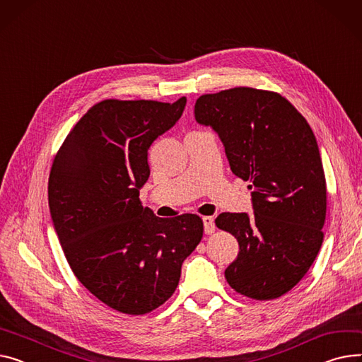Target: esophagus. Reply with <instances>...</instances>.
<instances>
[{"instance_id":"obj_1","label":"esophagus","mask_w":362,"mask_h":362,"mask_svg":"<svg viewBox=\"0 0 362 362\" xmlns=\"http://www.w3.org/2000/svg\"><path fill=\"white\" fill-rule=\"evenodd\" d=\"M204 230L205 234H212L215 231V223L211 216H204Z\"/></svg>"}]
</instances>
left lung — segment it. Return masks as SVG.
Segmentation results:
<instances>
[{"label":"left lung","instance_id":"left-lung-1","mask_svg":"<svg viewBox=\"0 0 362 362\" xmlns=\"http://www.w3.org/2000/svg\"><path fill=\"white\" fill-rule=\"evenodd\" d=\"M195 119L218 134L231 172L253 189V215L215 220L240 246L226 279L249 298H278L301 281L323 243L326 179L316 136L281 94L252 87L201 95Z\"/></svg>","mask_w":362,"mask_h":362}]
</instances>
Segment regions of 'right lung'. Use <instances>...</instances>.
<instances>
[{"label": "right lung", "instance_id": "1", "mask_svg": "<svg viewBox=\"0 0 362 362\" xmlns=\"http://www.w3.org/2000/svg\"><path fill=\"white\" fill-rule=\"evenodd\" d=\"M185 106L186 98L99 102L66 135L51 168V216L72 272L125 315H146L173 296L204 234L198 215L158 218L139 201L148 148Z\"/></svg>", "mask_w": 362, "mask_h": 362}]
</instances>
